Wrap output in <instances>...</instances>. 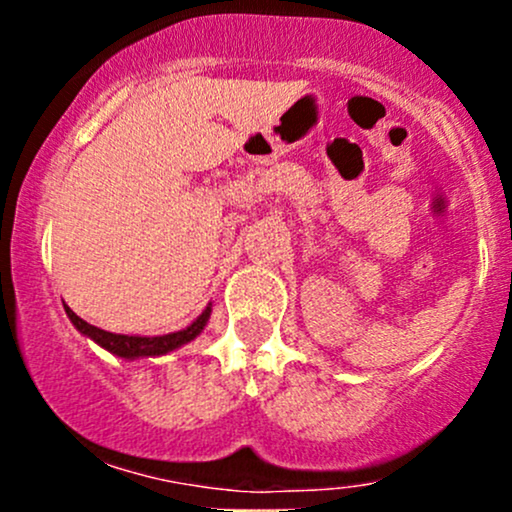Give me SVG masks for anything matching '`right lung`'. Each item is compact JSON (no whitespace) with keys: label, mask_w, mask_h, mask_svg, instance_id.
Returning <instances> with one entry per match:
<instances>
[{"label":"right lung","mask_w":512,"mask_h":512,"mask_svg":"<svg viewBox=\"0 0 512 512\" xmlns=\"http://www.w3.org/2000/svg\"><path fill=\"white\" fill-rule=\"evenodd\" d=\"M67 310V317L72 320V325L79 330L84 337L93 339L98 346H103L105 351H110L113 356L127 358V361H134V358H149V356H163L168 351L180 349L187 342L199 337V332L207 327L209 315H211V303L202 310V315L197 317L192 325H187L185 330L180 332H170V334H161V337H139V334H115V332H105L101 327L88 325L86 320H81L79 315L74 313L69 305H64Z\"/></svg>","instance_id":"right-lung-1"}]
</instances>
